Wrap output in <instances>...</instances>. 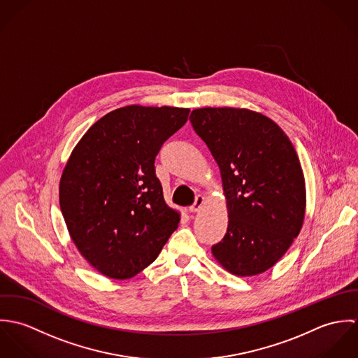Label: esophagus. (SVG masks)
<instances>
[{
  "label": "esophagus",
  "mask_w": 358,
  "mask_h": 358,
  "mask_svg": "<svg viewBox=\"0 0 358 358\" xmlns=\"http://www.w3.org/2000/svg\"><path fill=\"white\" fill-rule=\"evenodd\" d=\"M205 203H206V200H205L204 196H197L194 204L190 206V212H199L204 206Z\"/></svg>",
  "instance_id": "1"
}]
</instances>
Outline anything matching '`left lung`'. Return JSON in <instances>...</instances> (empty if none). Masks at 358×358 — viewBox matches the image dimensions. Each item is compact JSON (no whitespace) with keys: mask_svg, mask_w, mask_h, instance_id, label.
<instances>
[{"mask_svg":"<svg viewBox=\"0 0 358 358\" xmlns=\"http://www.w3.org/2000/svg\"><path fill=\"white\" fill-rule=\"evenodd\" d=\"M190 122L219 166L227 205V233L212 255L234 275L264 273L285 255L305 220L299 157L273 120L248 108H196Z\"/></svg>","mask_w":358,"mask_h":358,"instance_id":"obj_1","label":"left lung"}]
</instances>
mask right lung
Segmentation results:
<instances>
[{"label":"right lung","instance_id":"add662e5","mask_svg":"<svg viewBox=\"0 0 358 358\" xmlns=\"http://www.w3.org/2000/svg\"><path fill=\"white\" fill-rule=\"evenodd\" d=\"M190 108L125 106L98 120L70 154L60 209L80 254L103 275L127 280L153 263L178 229L154 159Z\"/></svg>","mask_w":358,"mask_h":358}]
</instances>
